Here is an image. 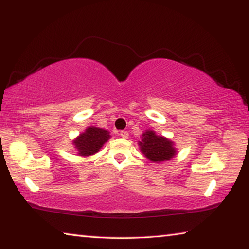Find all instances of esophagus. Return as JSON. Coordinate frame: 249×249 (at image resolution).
<instances>
[{"label":"esophagus","mask_w":249,"mask_h":249,"mask_svg":"<svg viewBox=\"0 0 249 249\" xmlns=\"http://www.w3.org/2000/svg\"><path fill=\"white\" fill-rule=\"evenodd\" d=\"M120 136L122 138H127L128 137V132H127V130H121Z\"/></svg>","instance_id":"34e87169"}]
</instances>
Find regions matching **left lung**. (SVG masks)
<instances>
[{
	"label": "left lung",
	"instance_id": "1",
	"mask_svg": "<svg viewBox=\"0 0 249 249\" xmlns=\"http://www.w3.org/2000/svg\"><path fill=\"white\" fill-rule=\"evenodd\" d=\"M140 146L146 157L154 162L165 161L176 155L172 142L165 137L157 136L153 130H147L142 134V142H140Z\"/></svg>",
	"mask_w": 249,
	"mask_h": 249
}]
</instances>
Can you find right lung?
Listing matches in <instances>:
<instances>
[{
  "mask_svg": "<svg viewBox=\"0 0 249 249\" xmlns=\"http://www.w3.org/2000/svg\"><path fill=\"white\" fill-rule=\"evenodd\" d=\"M109 133L102 128L89 127L73 142L80 156H90L99 151L109 138Z\"/></svg>",
  "mask_w": 249,
  "mask_h": 249,
  "instance_id": "1",
  "label": "right lung"
}]
</instances>
